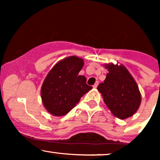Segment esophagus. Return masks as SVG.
Segmentation results:
<instances>
[{
  "instance_id": "obj_1",
  "label": "esophagus",
  "mask_w": 160,
  "mask_h": 160,
  "mask_svg": "<svg viewBox=\"0 0 160 160\" xmlns=\"http://www.w3.org/2000/svg\"><path fill=\"white\" fill-rule=\"evenodd\" d=\"M98 81L95 82V83L94 84V85H93V88H95V89H96L97 86H98Z\"/></svg>"
}]
</instances>
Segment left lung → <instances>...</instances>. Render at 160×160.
<instances>
[{"label":"left lung","instance_id":"obj_1","mask_svg":"<svg viewBox=\"0 0 160 160\" xmlns=\"http://www.w3.org/2000/svg\"><path fill=\"white\" fill-rule=\"evenodd\" d=\"M108 73L98 86L104 102L113 115L120 120L132 117L138 110L141 95L135 79L123 65H104Z\"/></svg>","mask_w":160,"mask_h":160}]
</instances>
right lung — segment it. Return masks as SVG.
<instances>
[{
    "label": "right lung",
    "instance_id": "obj_1",
    "mask_svg": "<svg viewBox=\"0 0 160 160\" xmlns=\"http://www.w3.org/2000/svg\"><path fill=\"white\" fill-rule=\"evenodd\" d=\"M84 61L71 56L60 60L49 71L40 89L42 102L50 114H67L92 87L86 84V77L79 75Z\"/></svg>",
    "mask_w": 160,
    "mask_h": 160
}]
</instances>
